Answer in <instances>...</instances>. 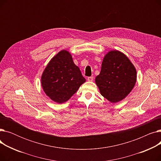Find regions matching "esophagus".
<instances>
[{
  "mask_svg": "<svg viewBox=\"0 0 161 161\" xmlns=\"http://www.w3.org/2000/svg\"><path fill=\"white\" fill-rule=\"evenodd\" d=\"M92 80H93V77H92V76H91V77L87 78L88 81H92Z\"/></svg>",
  "mask_w": 161,
  "mask_h": 161,
  "instance_id": "34e87169",
  "label": "esophagus"
}]
</instances>
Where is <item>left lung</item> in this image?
<instances>
[{
    "mask_svg": "<svg viewBox=\"0 0 161 161\" xmlns=\"http://www.w3.org/2000/svg\"><path fill=\"white\" fill-rule=\"evenodd\" d=\"M136 68L123 53L118 50L108 52L95 78L100 94L112 103L123 100L130 93L136 82Z\"/></svg>",
    "mask_w": 161,
    "mask_h": 161,
    "instance_id": "8db88e82",
    "label": "left lung"
}]
</instances>
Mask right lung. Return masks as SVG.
<instances>
[{
  "instance_id": "1",
  "label": "right lung",
  "mask_w": 161,
  "mask_h": 161,
  "mask_svg": "<svg viewBox=\"0 0 161 161\" xmlns=\"http://www.w3.org/2000/svg\"><path fill=\"white\" fill-rule=\"evenodd\" d=\"M86 82L69 51L63 49L48 63L42 74L41 84L46 95L53 102L69 100Z\"/></svg>"
}]
</instances>
